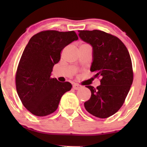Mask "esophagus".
Here are the masks:
<instances>
[{"mask_svg":"<svg viewBox=\"0 0 147 147\" xmlns=\"http://www.w3.org/2000/svg\"><path fill=\"white\" fill-rule=\"evenodd\" d=\"M72 88H73L75 90H78V89L81 88H82V86L79 85V84H73V86H72Z\"/></svg>","mask_w":147,"mask_h":147,"instance_id":"1","label":"esophagus"}]
</instances>
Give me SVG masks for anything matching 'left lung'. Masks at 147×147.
I'll use <instances>...</instances> for the list:
<instances>
[{"label": "left lung", "mask_w": 147, "mask_h": 147, "mask_svg": "<svg viewBox=\"0 0 147 147\" xmlns=\"http://www.w3.org/2000/svg\"><path fill=\"white\" fill-rule=\"evenodd\" d=\"M79 36L92 47L90 71L94 77H101V85L91 91L84 107L89 113L107 118L119 110L133 83V72L129 52L117 36L100 30H79Z\"/></svg>", "instance_id": "1"}]
</instances>
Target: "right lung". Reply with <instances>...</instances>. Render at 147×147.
<instances>
[{
  "mask_svg": "<svg viewBox=\"0 0 147 147\" xmlns=\"http://www.w3.org/2000/svg\"><path fill=\"white\" fill-rule=\"evenodd\" d=\"M78 39L74 31L45 30L32 37L25 47L16 73V91L31 113L43 117L57 110L62 95L72 88L68 82L52 78L55 64L66 45Z\"/></svg>",
  "mask_w": 147,
  "mask_h": 147,
  "instance_id": "obj_1",
  "label": "right lung"
}]
</instances>
